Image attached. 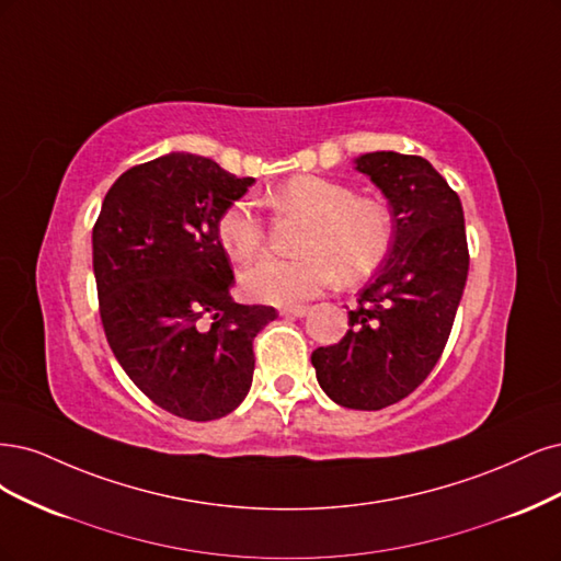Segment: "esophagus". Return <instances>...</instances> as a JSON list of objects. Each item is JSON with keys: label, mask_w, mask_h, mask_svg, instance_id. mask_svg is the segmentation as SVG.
Segmentation results:
<instances>
[{"label": "esophagus", "mask_w": 561, "mask_h": 561, "mask_svg": "<svg viewBox=\"0 0 561 561\" xmlns=\"http://www.w3.org/2000/svg\"><path fill=\"white\" fill-rule=\"evenodd\" d=\"M284 317H305L307 312H310V307L307 305H286L279 310Z\"/></svg>", "instance_id": "34e87169"}]
</instances>
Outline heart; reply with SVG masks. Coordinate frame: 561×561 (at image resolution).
<instances>
[{
    "label": "heart",
    "instance_id": "1",
    "mask_svg": "<svg viewBox=\"0 0 561 561\" xmlns=\"http://www.w3.org/2000/svg\"><path fill=\"white\" fill-rule=\"evenodd\" d=\"M282 211H300L298 256H265L242 273V288L251 300L291 305L317 296L335 275L342 282L368 277L382 263L391 244V214L373 201L356 197L347 184L317 174H296L270 193ZM219 242L238 261L254 259L263 249L265 226L256 205L234 201L219 224Z\"/></svg>",
    "mask_w": 561,
    "mask_h": 561
}]
</instances>
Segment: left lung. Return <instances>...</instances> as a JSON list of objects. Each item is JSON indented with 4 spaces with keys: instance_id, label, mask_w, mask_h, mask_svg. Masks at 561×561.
Here are the masks:
<instances>
[{
    "instance_id": "obj_1",
    "label": "left lung",
    "mask_w": 561,
    "mask_h": 561,
    "mask_svg": "<svg viewBox=\"0 0 561 561\" xmlns=\"http://www.w3.org/2000/svg\"><path fill=\"white\" fill-rule=\"evenodd\" d=\"M391 209L387 256L350 310L337 345L312 352L317 382L342 408L382 410L438 364L468 277L459 195L428 160L396 151L354 158Z\"/></svg>"
}]
</instances>
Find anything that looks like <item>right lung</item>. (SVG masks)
I'll list each match as a JSON object with an SVG mask.
<instances>
[{"label":"right lung","mask_w":561,"mask_h":561,"mask_svg":"<svg viewBox=\"0 0 561 561\" xmlns=\"http://www.w3.org/2000/svg\"><path fill=\"white\" fill-rule=\"evenodd\" d=\"M211 158L172 151L123 172L93 228L100 317L123 370L176 417H226L254 379L256 333L275 307L240 305L221 214L249 191Z\"/></svg>","instance_id":"obj_1"}]
</instances>
